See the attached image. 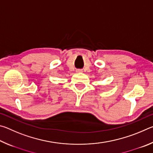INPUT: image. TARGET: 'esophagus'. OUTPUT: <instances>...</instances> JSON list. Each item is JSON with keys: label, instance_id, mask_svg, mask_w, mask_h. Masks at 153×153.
<instances>
[{"label": "esophagus", "instance_id": "esophagus-1", "mask_svg": "<svg viewBox=\"0 0 153 153\" xmlns=\"http://www.w3.org/2000/svg\"><path fill=\"white\" fill-rule=\"evenodd\" d=\"M76 72H77V73H80V72H82V70H81V69H77Z\"/></svg>", "mask_w": 153, "mask_h": 153}]
</instances>
